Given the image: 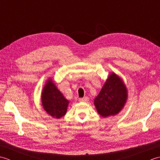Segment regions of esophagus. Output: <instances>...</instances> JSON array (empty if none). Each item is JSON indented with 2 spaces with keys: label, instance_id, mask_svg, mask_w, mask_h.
Returning a JSON list of instances; mask_svg holds the SVG:
<instances>
[{
  "label": "esophagus",
  "instance_id": "obj_1",
  "mask_svg": "<svg viewBox=\"0 0 160 160\" xmlns=\"http://www.w3.org/2000/svg\"><path fill=\"white\" fill-rule=\"evenodd\" d=\"M88 100H89V98H88L87 96H85V97L82 98H80V99H79V101H80V102H87Z\"/></svg>",
  "mask_w": 160,
  "mask_h": 160
}]
</instances>
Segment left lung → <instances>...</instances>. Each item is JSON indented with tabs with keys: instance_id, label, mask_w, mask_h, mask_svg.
Returning a JSON list of instances; mask_svg holds the SVG:
<instances>
[{
	"instance_id": "1",
	"label": "left lung",
	"mask_w": 160,
	"mask_h": 160,
	"mask_svg": "<svg viewBox=\"0 0 160 160\" xmlns=\"http://www.w3.org/2000/svg\"><path fill=\"white\" fill-rule=\"evenodd\" d=\"M127 99V90L122 80L113 73L108 76L100 93L95 98L98 113L104 118L118 114Z\"/></svg>"
}]
</instances>
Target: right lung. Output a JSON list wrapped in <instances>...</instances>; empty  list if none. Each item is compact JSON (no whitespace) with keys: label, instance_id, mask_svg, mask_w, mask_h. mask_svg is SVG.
Wrapping results in <instances>:
<instances>
[{"label":"right lung","instance_id":"obj_1","mask_svg":"<svg viewBox=\"0 0 160 160\" xmlns=\"http://www.w3.org/2000/svg\"><path fill=\"white\" fill-rule=\"evenodd\" d=\"M41 98L44 109L51 116L60 118L66 114L69 101L51 80L47 81L44 87Z\"/></svg>","mask_w":160,"mask_h":160}]
</instances>
